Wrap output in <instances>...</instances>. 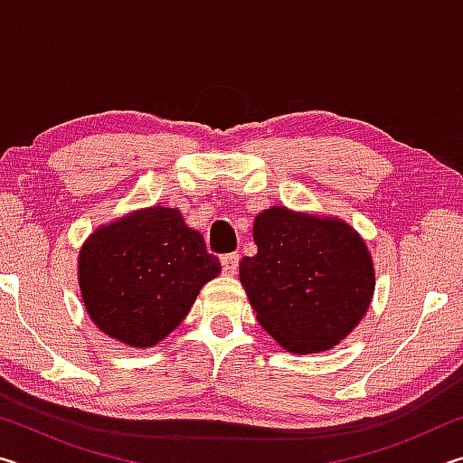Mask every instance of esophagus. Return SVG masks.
<instances>
[{"mask_svg": "<svg viewBox=\"0 0 463 463\" xmlns=\"http://www.w3.org/2000/svg\"><path fill=\"white\" fill-rule=\"evenodd\" d=\"M221 263H222V271L226 273V276H234V273H237V269H239V255L237 253L222 255Z\"/></svg>", "mask_w": 463, "mask_h": 463, "instance_id": "esophagus-1", "label": "esophagus"}]
</instances>
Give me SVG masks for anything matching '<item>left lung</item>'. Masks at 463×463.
Masks as SVG:
<instances>
[{
    "instance_id": "obj_1",
    "label": "left lung",
    "mask_w": 463,
    "mask_h": 463,
    "mask_svg": "<svg viewBox=\"0 0 463 463\" xmlns=\"http://www.w3.org/2000/svg\"><path fill=\"white\" fill-rule=\"evenodd\" d=\"M257 253L239 265L257 320L292 354H320L365 317L375 273L364 239L341 218L271 206L253 224Z\"/></svg>"
}]
</instances>
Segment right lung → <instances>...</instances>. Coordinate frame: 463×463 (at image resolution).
<instances>
[{"instance_id":"obj_1","label":"right lung","mask_w":463,"mask_h":463,"mask_svg":"<svg viewBox=\"0 0 463 463\" xmlns=\"http://www.w3.org/2000/svg\"><path fill=\"white\" fill-rule=\"evenodd\" d=\"M77 265L90 318L112 339L140 349L165 339L222 269L182 213L163 206L99 226Z\"/></svg>"}]
</instances>
